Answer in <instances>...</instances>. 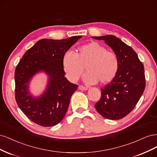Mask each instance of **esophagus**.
<instances>
[{
    "instance_id": "obj_1",
    "label": "esophagus",
    "mask_w": 157,
    "mask_h": 157,
    "mask_svg": "<svg viewBox=\"0 0 157 157\" xmlns=\"http://www.w3.org/2000/svg\"><path fill=\"white\" fill-rule=\"evenodd\" d=\"M79 89L80 90H87L88 89V87H84V86H83V85H79Z\"/></svg>"
}]
</instances>
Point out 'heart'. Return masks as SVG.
Listing matches in <instances>:
<instances>
[{"label": "heart", "instance_id": "obj_1", "mask_svg": "<svg viewBox=\"0 0 157 157\" xmlns=\"http://www.w3.org/2000/svg\"><path fill=\"white\" fill-rule=\"evenodd\" d=\"M63 69L67 77L72 82L79 79L85 67L87 72L83 79L90 84H106L115 78L119 70V59L116 54L107 51L98 42H91L80 46L76 53L67 52L63 58Z\"/></svg>", "mask_w": 157, "mask_h": 157}]
</instances>
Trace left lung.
<instances>
[{
	"label": "left lung",
	"instance_id": "8db88e82",
	"mask_svg": "<svg viewBox=\"0 0 157 157\" xmlns=\"http://www.w3.org/2000/svg\"><path fill=\"white\" fill-rule=\"evenodd\" d=\"M104 40L119 59V67L115 78L101 88V97L94 107L104 117L118 120L130 113L145 87L144 64L133 49L113 35L92 36Z\"/></svg>",
	"mask_w": 157,
	"mask_h": 157
}]
</instances>
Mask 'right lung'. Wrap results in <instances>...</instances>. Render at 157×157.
<instances>
[{"label": "right lung", "instance_id": "add662e5", "mask_svg": "<svg viewBox=\"0 0 157 157\" xmlns=\"http://www.w3.org/2000/svg\"><path fill=\"white\" fill-rule=\"evenodd\" d=\"M82 36L67 39H42L24 54L15 71V97L19 108L33 122L53 126L63 120L70 98L78 85L64 76L63 58ZM43 71L49 76L47 89L38 98L29 93L28 85L33 76Z\"/></svg>", "mask_w": 157, "mask_h": 157}]
</instances>
